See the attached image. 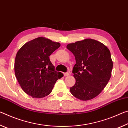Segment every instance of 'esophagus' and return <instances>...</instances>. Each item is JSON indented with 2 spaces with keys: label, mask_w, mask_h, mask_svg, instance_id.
I'll use <instances>...</instances> for the list:
<instances>
[{
  "label": "esophagus",
  "mask_w": 128,
  "mask_h": 128,
  "mask_svg": "<svg viewBox=\"0 0 128 128\" xmlns=\"http://www.w3.org/2000/svg\"><path fill=\"white\" fill-rule=\"evenodd\" d=\"M69 74H70V73H69V72H66V73H64V76H69Z\"/></svg>",
  "instance_id": "esophagus-1"
}]
</instances>
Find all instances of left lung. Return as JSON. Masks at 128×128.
I'll return each instance as SVG.
<instances>
[{
	"instance_id": "8db88e82",
	"label": "left lung",
	"mask_w": 128,
	"mask_h": 128,
	"mask_svg": "<svg viewBox=\"0 0 128 128\" xmlns=\"http://www.w3.org/2000/svg\"><path fill=\"white\" fill-rule=\"evenodd\" d=\"M66 48L73 54L76 62L72 70L76 83L70 88L71 94L82 100L94 98L111 76L113 62L109 49L92 39L70 43Z\"/></svg>"
}]
</instances>
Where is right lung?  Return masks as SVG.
I'll list each match as a JSON object with an SVG mask.
<instances>
[{"label":"right lung","instance_id":"right-lung-1","mask_svg":"<svg viewBox=\"0 0 128 128\" xmlns=\"http://www.w3.org/2000/svg\"><path fill=\"white\" fill-rule=\"evenodd\" d=\"M60 46L59 43L38 37L26 43L17 52L15 76L24 92L33 98L49 95L56 81L63 76L55 71L49 57Z\"/></svg>","mask_w":128,"mask_h":128}]
</instances>
